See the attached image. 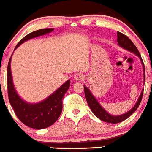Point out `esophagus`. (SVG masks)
<instances>
[{
	"instance_id": "obj_1",
	"label": "esophagus",
	"mask_w": 152,
	"mask_h": 152,
	"mask_svg": "<svg viewBox=\"0 0 152 152\" xmlns=\"http://www.w3.org/2000/svg\"><path fill=\"white\" fill-rule=\"evenodd\" d=\"M83 79H84V76H83V73L78 72L74 75V79L76 81H82V80H83Z\"/></svg>"
}]
</instances>
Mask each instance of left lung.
<instances>
[{
	"instance_id": "obj_1",
	"label": "left lung",
	"mask_w": 152,
	"mask_h": 152,
	"mask_svg": "<svg viewBox=\"0 0 152 152\" xmlns=\"http://www.w3.org/2000/svg\"><path fill=\"white\" fill-rule=\"evenodd\" d=\"M117 42H118V45L120 47L126 49V50H129L130 52L134 53V54H136V55L140 58L141 61H142V64L143 65L145 81V66L144 64H143L142 59V57H141V55L140 54H139L137 48L136 47V45H134L133 42H132L126 35H125L124 34L121 33V32H117ZM84 91L85 95H86V101H87V103H88V106H89L90 109H91V111L93 112V113H94L98 118H99L100 120H102V121H104V122L107 123H110V124H117V123H120L122 122V121H124V120H125L126 119H127L129 117H130L132 113L136 111V110L138 108L139 105L140 104V102L141 101H142V98L143 95V91H142L137 102H136L135 106H134L129 111H128L126 113H124L122 115L113 116L110 115V113H107V112L100 105V104L98 103V101L95 99V97L93 96V95L91 94V91H89V89H88L86 86H84Z\"/></svg>"
}]
</instances>
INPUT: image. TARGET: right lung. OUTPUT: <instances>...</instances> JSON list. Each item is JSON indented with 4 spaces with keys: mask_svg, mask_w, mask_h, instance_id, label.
<instances>
[{
    "mask_svg": "<svg viewBox=\"0 0 152 152\" xmlns=\"http://www.w3.org/2000/svg\"><path fill=\"white\" fill-rule=\"evenodd\" d=\"M53 30L54 28H42L28 34L20 41L14 50L26 41L50 33ZM10 62L11 57L10 58L7 66L8 97L16 117L26 126L35 129H45L51 126L59 118L62 112L63 98L65 93L69 89L70 80H67L52 95L42 102L37 104L27 103L19 96L15 90L10 70Z\"/></svg>",
    "mask_w": 152,
    "mask_h": 152,
    "instance_id": "1",
    "label": "right lung"
}]
</instances>
